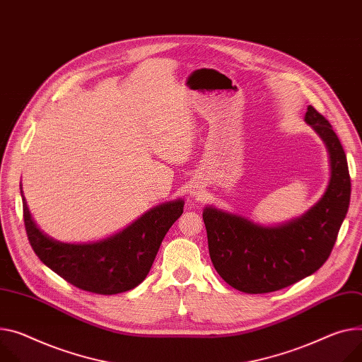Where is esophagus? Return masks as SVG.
<instances>
[{
  "label": "esophagus",
  "mask_w": 362,
  "mask_h": 362,
  "mask_svg": "<svg viewBox=\"0 0 362 362\" xmlns=\"http://www.w3.org/2000/svg\"><path fill=\"white\" fill-rule=\"evenodd\" d=\"M202 192H203V188H202L199 184H194V185L189 187V189H188V194H189L191 197H194V199L202 197Z\"/></svg>",
  "instance_id": "esophagus-1"
}]
</instances>
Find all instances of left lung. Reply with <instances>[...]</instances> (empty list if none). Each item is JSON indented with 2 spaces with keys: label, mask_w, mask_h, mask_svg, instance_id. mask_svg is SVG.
Wrapping results in <instances>:
<instances>
[{
  "label": "left lung",
  "mask_w": 362,
  "mask_h": 362,
  "mask_svg": "<svg viewBox=\"0 0 362 362\" xmlns=\"http://www.w3.org/2000/svg\"><path fill=\"white\" fill-rule=\"evenodd\" d=\"M304 122L323 141L330 163L326 191L309 211L283 225L264 226L213 206L203 210L211 262L239 291L271 293L303 280L326 262L337 242L351 200L346 155L330 123L312 105Z\"/></svg>",
  "instance_id": "obj_1"
}]
</instances>
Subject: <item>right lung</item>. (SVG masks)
Masks as SVG:
<instances>
[{
	"label": "right lung",
	"mask_w": 362,
	"mask_h": 362,
	"mask_svg": "<svg viewBox=\"0 0 362 362\" xmlns=\"http://www.w3.org/2000/svg\"><path fill=\"white\" fill-rule=\"evenodd\" d=\"M21 199L27 238L40 261L72 286L104 296L129 291L145 280L166 232L184 210V200L178 199L148 210L107 239L66 243L36 225L23 189Z\"/></svg>",
	"instance_id": "right-lung-1"
}]
</instances>
